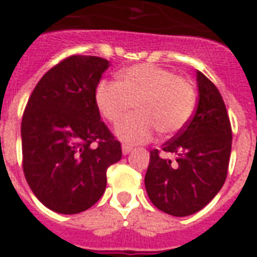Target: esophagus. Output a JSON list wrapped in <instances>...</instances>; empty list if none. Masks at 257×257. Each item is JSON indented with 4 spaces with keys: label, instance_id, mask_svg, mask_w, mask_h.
I'll list each match as a JSON object with an SVG mask.
<instances>
[{
    "label": "esophagus",
    "instance_id": "1",
    "mask_svg": "<svg viewBox=\"0 0 257 257\" xmlns=\"http://www.w3.org/2000/svg\"><path fill=\"white\" fill-rule=\"evenodd\" d=\"M132 151V147L128 145H122V154L123 156H126V154H129Z\"/></svg>",
    "mask_w": 257,
    "mask_h": 257
}]
</instances>
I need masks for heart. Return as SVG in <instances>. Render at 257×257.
<instances>
[{"instance_id": "obj_1", "label": "heart", "mask_w": 257, "mask_h": 257, "mask_svg": "<svg viewBox=\"0 0 257 257\" xmlns=\"http://www.w3.org/2000/svg\"><path fill=\"white\" fill-rule=\"evenodd\" d=\"M96 106L101 115L117 126L119 139L126 143H146L156 129L162 136L178 134L189 123L195 110V90L190 81L172 70L151 63L136 64L119 73L117 81H100L95 90Z\"/></svg>"}]
</instances>
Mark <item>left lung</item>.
I'll return each mask as SVG.
<instances>
[{
	"label": "left lung",
	"mask_w": 257,
	"mask_h": 257,
	"mask_svg": "<svg viewBox=\"0 0 257 257\" xmlns=\"http://www.w3.org/2000/svg\"><path fill=\"white\" fill-rule=\"evenodd\" d=\"M198 104L180 132L162 145L175 161L150 151L145 184L149 198L168 215H193L208 205L226 182L231 154V123L215 84L197 71Z\"/></svg>",
	"instance_id": "obj_1"
}]
</instances>
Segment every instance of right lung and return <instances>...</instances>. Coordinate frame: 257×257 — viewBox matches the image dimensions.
<instances>
[{
	"mask_svg": "<svg viewBox=\"0 0 257 257\" xmlns=\"http://www.w3.org/2000/svg\"><path fill=\"white\" fill-rule=\"evenodd\" d=\"M108 66L97 56H68L40 79L27 101L23 172L34 195L53 212L89 209L106 190L107 168L122 157L95 100Z\"/></svg>",
	"mask_w": 257,
	"mask_h": 257,
	"instance_id": "right-lung-1",
	"label": "right lung"
}]
</instances>
